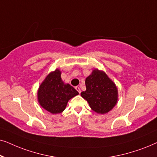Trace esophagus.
<instances>
[{"label": "esophagus", "instance_id": "obj_1", "mask_svg": "<svg viewBox=\"0 0 157 157\" xmlns=\"http://www.w3.org/2000/svg\"><path fill=\"white\" fill-rule=\"evenodd\" d=\"M76 91H78L79 94L81 93V89H80V88H79L78 86H76Z\"/></svg>", "mask_w": 157, "mask_h": 157}]
</instances>
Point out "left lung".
I'll list each match as a JSON object with an SVG mask.
<instances>
[{"label": "left lung", "mask_w": 157, "mask_h": 157, "mask_svg": "<svg viewBox=\"0 0 157 157\" xmlns=\"http://www.w3.org/2000/svg\"><path fill=\"white\" fill-rule=\"evenodd\" d=\"M85 84L86 90L81 92V95L96 113L105 114L117 104V87L104 71L94 69L86 78Z\"/></svg>", "instance_id": "left-lung-1"}]
</instances>
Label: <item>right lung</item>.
<instances>
[{
  "label": "right lung",
  "instance_id": "right-lung-1",
  "mask_svg": "<svg viewBox=\"0 0 157 157\" xmlns=\"http://www.w3.org/2000/svg\"><path fill=\"white\" fill-rule=\"evenodd\" d=\"M61 75L59 68L49 73L37 92L40 106L53 114L63 112L68 101L78 94L74 87L62 81Z\"/></svg>",
  "mask_w": 157,
  "mask_h": 157
}]
</instances>
